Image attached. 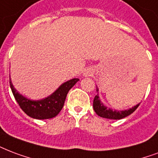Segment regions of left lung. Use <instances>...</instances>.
I'll return each instance as SVG.
<instances>
[{
    "label": "left lung",
    "instance_id": "obj_1",
    "mask_svg": "<svg viewBox=\"0 0 158 158\" xmlns=\"http://www.w3.org/2000/svg\"><path fill=\"white\" fill-rule=\"evenodd\" d=\"M138 106H139V104L134 106L133 108H130V109L124 110V111H117V110L114 111L110 108H106L105 106L101 103L98 94H97L94 97V99L93 107H94L95 113L98 114V116L102 117V118L108 119H121L132 114L138 108Z\"/></svg>",
    "mask_w": 158,
    "mask_h": 158
}]
</instances>
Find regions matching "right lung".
Masks as SVG:
<instances>
[{"mask_svg": "<svg viewBox=\"0 0 158 158\" xmlns=\"http://www.w3.org/2000/svg\"><path fill=\"white\" fill-rule=\"evenodd\" d=\"M79 80V79H73L64 83L54 94L40 101H32L23 97L13 87L10 80V85L15 100L28 116L36 119H47L54 118L61 111L67 94Z\"/></svg>", "mask_w": 158, "mask_h": 158, "instance_id": "add662e5", "label": "right lung"}]
</instances>
